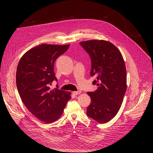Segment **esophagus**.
<instances>
[{"label":"esophagus","instance_id":"esophagus-1","mask_svg":"<svg viewBox=\"0 0 153 153\" xmlns=\"http://www.w3.org/2000/svg\"><path fill=\"white\" fill-rule=\"evenodd\" d=\"M72 94H73L74 95H76L80 94H81V91H74V92H72Z\"/></svg>","mask_w":153,"mask_h":153}]
</instances>
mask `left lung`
<instances>
[{
  "mask_svg": "<svg viewBox=\"0 0 153 153\" xmlns=\"http://www.w3.org/2000/svg\"><path fill=\"white\" fill-rule=\"evenodd\" d=\"M79 44L91 59V76L98 87L88 92L91 101L87 114L99 123H106L118 113L127 90V71L121 53L114 45L104 40H89Z\"/></svg>",
  "mask_w": 153,
  "mask_h": 153,
  "instance_id": "left-lung-1",
  "label": "left lung"
}]
</instances>
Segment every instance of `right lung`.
<instances>
[{
  "instance_id": "add662e5",
  "label": "right lung",
  "mask_w": 153,
  "mask_h": 153,
  "mask_svg": "<svg viewBox=\"0 0 153 153\" xmlns=\"http://www.w3.org/2000/svg\"><path fill=\"white\" fill-rule=\"evenodd\" d=\"M44 44L27 51L17 67L16 82L22 102L28 110L44 123H52L62 115L71 93L49 87L57 79L53 72L58 57L69 46Z\"/></svg>"
}]
</instances>
